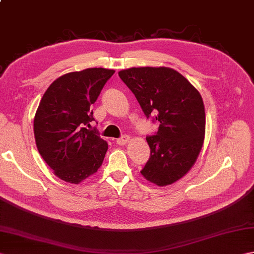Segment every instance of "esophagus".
Returning <instances> with one entry per match:
<instances>
[{"instance_id":"esophagus-1","label":"esophagus","mask_w":254,"mask_h":254,"mask_svg":"<svg viewBox=\"0 0 254 254\" xmlns=\"http://www.w3.org/2000/svg\"><path fill=\"white\" fill-rule=\"evenodd\" d=\"M131 137L128 135H122L120 138L117 139V143L119 145H126L127 143H128V141H130Z\"/></svg>"}]
</instances>
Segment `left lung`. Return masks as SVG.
I'll return each mask as SVG.
<instances>
[{
    "label": "left lung",
    "instance_id": "left-lung-1",
    "mask_svg": "<svg viewBox=\"0 0 254 254\" xmlns=\"http://www.w3.org/2000/svg\"><path fill=\"white\" fill-rule=\"evenodd\" d=\"M145 116L159 124L147 136L150 157L141 170L145 179L165 187L192 168L205 135V109L197 89L170 67H132L119 72Z\"/></svg>",
    "mask_w": 254,
    "mask_h": 254
}]
</instances>
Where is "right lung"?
Returning a JSON list of instances; mask_svg holds the SVG:
<instances>
[{
    "mask_svg": "<svg viewBox=\"0 0 254 254\" xmlns=\"http://www.w3.org/2000/svg\"><path fill=\"white\" fill-rule=\"evenodd\" d=\"M113 69L86 68L57 78L42 96L34 119L37 148L57 177L78 185L100 168L108 144L87 127L91 105Z\"/></svg>",
    "mask_w": 254,
    "mask_h": 254,
    "instance_id": "1",
    "label": "right lung"
}]
</instances>
